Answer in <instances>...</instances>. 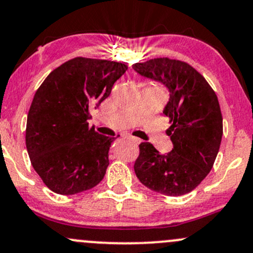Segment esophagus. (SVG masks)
<instances>
[{"label":"esophagus","mask_w":253,"mask_h":253,"mask_svg":"<svg viewBox=\"0 0 253 253\" xmlns=\"http://www.w3.org/2000/svg\"><path fill=\"white\" fill-rule=\"evenodd\" d=\"M125 138H127V139L132 140V142H133L134 144H139V143H140V139H139V138L133 137V135H131V134H126V135H125Z\"/></svg>","instance_id":"esophagus-1"}]
</instances>
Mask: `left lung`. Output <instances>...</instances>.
<instances>
[{
	"mask_svg": "<svg viewBox=\"0 0 253 253\" xmlns=\"http://www.w3.org/2000/svg\"><path fill=\"white\" fill-rule=\"evenodd\" d=\"M139 75L161 82L169 91L164 114L173 149L160 154L151 143L139 144L134 172L143 185L156 193L179 196L195 189L211 171L223 134L218 98L193 66L169 58L135 63Z\"/></svg>",
	"mask_w": 253,
	"mask_h": 253,
	"instance_id": "obj_1",
	"label": "left lung"
}]
</instances>
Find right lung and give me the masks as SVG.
I'll list each match as a JSON object with an SVG mask.
<instances>
[{
  "instance_id": "right-lung-1",
  "label": "right lung",
  "mask_w": 253,
  "mask_h": 253,
  "mask_svg": "<svg viewBox=\"0 0 253 253\" xmlns=\"http://www.w3.org/2000/svg\"><path fill=\"white\" fill-rule=\"evenodd\" d=\"M126 70L122 63L78 57L54 69L36 91L26 149L34 169L54 193H81L104 178L115 138L89 128V111L110 95Z\"/></svg>"
}]
</instances>
